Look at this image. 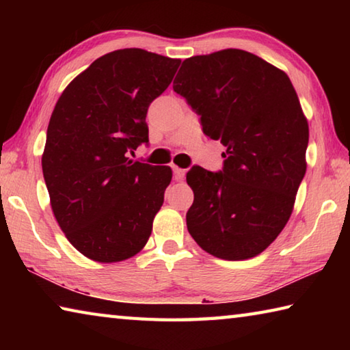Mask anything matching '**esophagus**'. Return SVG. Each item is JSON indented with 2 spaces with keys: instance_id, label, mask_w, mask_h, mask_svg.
Segmentation results:
<instances>
[{
  "instance_id": "obj_1",
  "label": "esophagus",
  "mask_w": 350,
  "mask_h": 350,
  "mask_svg": "<svg viewBox=\"0 0 350 350\" xmlns=\"http://www.w3.org/2000/svg\"><path fill=\"white\" fill-rule=\"evenodd\" d=\"M173 173H174V179H176V180H183V179H185V173H187V171L182 170V168L173 167Z\"/></svg>"
}]
</instances>
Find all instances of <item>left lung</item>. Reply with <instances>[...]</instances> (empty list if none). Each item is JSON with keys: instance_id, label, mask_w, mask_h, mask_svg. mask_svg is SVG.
Here are the masks:
<instances>
[{"instance_id": "left-lung-1", "label": "left lung", "mask_w": 350, "mask_h": 350, "mask_svg": "<svg viewBox=\"0 0 350 350\" xmlns=\"http://www.w3.org/2000/svg\"><path fill=\"white\" fill-rule=\"evenodd\" d=\"M173 90L225 146L222 171L187 173L188 232L216 258L256 256L286 227L307 168L309 125L292 81L258 55L224 49L183 60Z\"/></svg>"}]
</instances>
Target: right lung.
<instances>
[{
  "label": "right lung",
  "mask_w": 350,
  "mask_h": 350,
  "mask_svg": "<svg viewBox=\"0 0 350 350\" xmlns=\"http://www.w3.org/2000/svg\"><path fill=\"white\" fill-rule=\"evenodd\" d=\"M179 64L118 49L97 58L58 98L41 167L57 222L86 258L118 262L150 239L173 171L131 161L128 152L148 144V106Z\"/></svg>",
  "instance_id": "obj_1"
}]
</instances>
